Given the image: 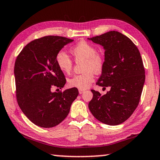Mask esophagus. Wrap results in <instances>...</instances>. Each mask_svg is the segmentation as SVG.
<instances>
[{
    "label": "esophagus",
    "mask_w": 160,
    "mask_h": 160,
    "mask_svg": "<svg viewBox=\"0 0 160 160\" xmlns=\"http://www.w3.org/2000/svg\"><path fill=\"white\" fill-rule=\"evenodd\" d=\"M84 92V90H82V89H79L78 90V93H79L80 94H83Z\"/></svg>",
    "instance_id": "34e87169"
}]
</instances>
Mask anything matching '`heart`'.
Segmentation results:
<instances>
[{
    "label": "heart",
    "mask_w": 160,
    "mask_h": 160,
    "mask_svg": "<svg viewBox=\"0 0 160 160\" xmlns=\"http://www.w3.org/2000/svg\"><path fill=\"white\" fill-rule=\"evenodd\" d=\"M71 52L76 62L84 61L82 74L73 76L69 78L68 84L70 87L78 89H86L89 88L94 80V72H102L105 66V58L99 52L95 46L87 42L81 41L71 49ZM58 67L63 73H70L72 71L73 62L66 52L60 51L55 57Z\"/></svg>",
    "instance_id": "1"
}]
</instances>
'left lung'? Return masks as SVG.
<instances>
[{"label":"left lung","instance_id":"1","mask_svg":"<svg viewBox=\"0 0 160 160\" xmlns=\"http://www.w3.org/2000/svg\"><path fill=\"white\" fill-rule=\"evenodd\" d=\"M105 49V66L97 84L110 90L103 96L92 89L89 109L103 123L116 126L129 118L139 103L145 82L140 52L128 37L110 31L89 38Z\"/></svg>","mask_w":160,"mask_h":160}]
</instances>
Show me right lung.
I'll return each instance as SVG.
<instances>
[{"label": "right lung", "mask_w": 160, "mask_h": 160, "mask_svg": "<svg viewBox=\"0 0 160 160\" xmlns=\"http://www.w3.org/2000/svg\"><path fill=\"white\" fill-rule=\"evenodd\" d=\"M73 40L61 36H45L32 40L16 59L14 76L18 105L28 119L42 128H52L68 115L78 94L76 88L61 89L66 83L55 57L64 45Z\"/></svg>", "instance_id": "add662e5"}]
</instances>
